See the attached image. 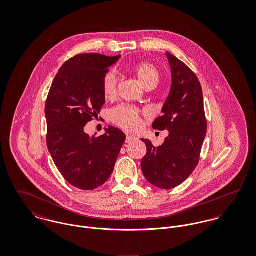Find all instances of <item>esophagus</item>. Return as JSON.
Wrapping results in <instances>:
<instances>
[{
	"label": "esophagus",
	"mask_w": 256,
	"mask_h": 256,
	"mask_svg": "<svg viewBox=\"0 0 256 256\" xmlns=\"http://www.w3.org/2000/svg\"><path fill=\"white\" fill-rule=\"evenodd\" d=\"M135 139H136V138H135V136H133V135H131V134H127V137H126V143H131V142H133Z\"/></svg>",
	"instance_id": "esophagus-1"
}]
</instances>
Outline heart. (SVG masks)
Wrapping results in <instances>:
<instances>
[{
    "label": "heart",
    "instance_id": "heart-1",
    "mask_svg": "<svg viewBox=\"0 0 256 256\" xmlns=\"http://www.w3.org/2000/svg\"><path fill=\"white\" fill-rule=\"evenodd\" d=\"M133 70L144 88L148 84H156L158 80V72L150 63H139L134 66ZM116 74L114 72L110 71L104 74L102 78V92L104 98L108 100L114 98L116 94ZM110 117L115 124L127 130H136L141 125L140 112L131 106H119L111 111Z\"/></svg>",
    "mask_w": 256,
    "mask_h": 256
}]
</instances>
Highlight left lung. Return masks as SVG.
Here are the masks:
<instances>
[{"mask_svg":"<svg viewBox=\"0 0 256 256\" xmlns=\"http://www.w3.org/2000/svg\"><path fill=\"white\" fill-rule=\"evenodd\" d=\"M172 71L170 94L152 128L168 130L162 146L141 139L146 146L141 168L146 180L160 189L184 182L198 164L207 133L202 88L198 78L183 62L166 52Z\"/></svg>","mask_w":256,"mask_h":256,"instance_id":"1","label":"left lung"}]
</instances>
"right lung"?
Instances as JSON below:
<instances>
[{
  "instance_id": "add662e5",
  "label": "right lung",
  "mask_w": 256,
  "mask_h": 256,
  "mask_svg": "<svg viewBox=\"0 0 256 256\" xmlns=\"http://www.w3.org/2000/svg\"><path fill=\"white\" fill-rule=\"evenodd\" d=\"M119 58L74 56L58 71L46 100L49 152L63 178L82 190H94L108 180L126 139L113 126L100 137L84 132L106 102L102 78Z\"/></svg>"
}]
</instances>
